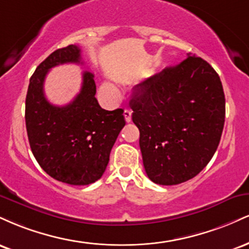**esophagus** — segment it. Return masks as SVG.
<instances>
[{
  "label": "esophagus",
  "mask_w": 249,
  "mask_h": 249,
  "mask_svg": "<svg viewBox=\"0 0 249 249\" xmlns=\"http://www.w3.org/2000/svg\"><path fill=\"white\" fill-rule=\"evenodd\" d=\"M124 117H125V121L127 123L131 122V119H132V111L128 110V108H125L124 110Z\"/></svg>",
  "instance_id": "obj_1"
}]
</instances>
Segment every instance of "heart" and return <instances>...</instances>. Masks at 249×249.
I'll use <instances>...</instances> for the list:
<instances>
[{
    "mask_svg": "<svg viewBox=\"0 0 249 249\" xmlns=\"http://www.w3.org/2000/svg\"><path fill=\"white\" fill-rule=\"evenodd\" d=\"M102 90L104 91L105 93H107V95L117 96V90H116V88L113 87V85L108 84V83H104V84L102 85Z\"/></svg>",
    "mask_w": 249,
    "mask_h": 249,
    "instance_id": "obj_1",
    "label": "heart"
}]
</instances>
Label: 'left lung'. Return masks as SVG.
<instances>
[{"label": "left lung", "instance_id": "obj_1", "mask_svg": "<svg viewBox=\"0 0 249 249\" xmlns=\"http://www.w3.org/2000/svg\"><path fill=\"white\" fill-rule=\"evenodd\" d=\"M130 107L153 182L181 184L212 159L224 130L225 93L205 59L187 53L180 64L137 84Z\"/></svg>", "mask_w": 249, "mask_h": 249}]
</instances>
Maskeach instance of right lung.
<instances>
[{
	"instance_id": "right-lung-1",
	"label": "right lung",
	"mask_w": 249,
	"mask_h": 249,
	"mask_svg": "<svg viewBox=\"0 0 249 249\" xmlns=\"http://www.w3.org/2000/svg\"><path fill=\"white\" fill-rule=\"evenodd\" d=\"M81 63L77 45L57 49L36 68L25 98V126L34 157L58 181L90 185L105 172L111 148L125 125L124 110L107 111L96 99L93 73L84 71L79 93L64 107L44 96L45 77L51 68Z\"/></svg>"
}]
</instances>
